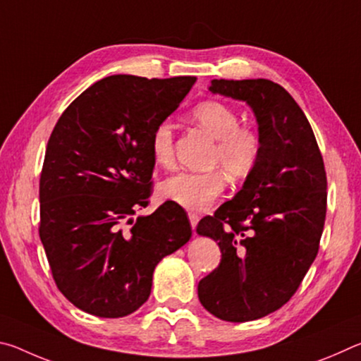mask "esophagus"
<instances>
[{
    "mask_svg": "<svg viewBox=\"0 0 361 361\" xmlns=\"http://www.w3.org/2000/svg\"><path fill=\"white\" fill-rule=\"evenodd\" d=\"M189 221H191V228L194 231L195 226H197V223H199V216L195 215V213H189Z\"/></svg>",
    "mask_w": 361,
    "mask_h": 361,
    "instance_id": "34e87169",
    "label": "esophagus"
}]
</instances>
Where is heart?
Listing matches in <instances>:
<instances>
[{
  "label": "heart",
  "mask_w": 361,
  "mask_h": 361,
  "mask_svg": "<svg viewBox=\"0 0 361 361\" xmlns=\"http://www.w3.org/2000/svg\"><path fill=\"white\" fill-rule=\"evenodd\" d=\"M192 119L215 138L212 164L221 166L232 180H243L253 172L261 157V137L256 129L240 124L234 108L218 100H205L192 108ZM173 126L161 121L151 132L149 149L157 166L170 167L175 159ZM226 180L219 170L204 173L180 172L159 186V194L186 210L202 212L223 194Z\"/></svg>",
  "instance_id": "obj_1"
}]
</instances>
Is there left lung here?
<instances>
[{"label": "left lung", "mask_w": 361, "mask_h": 361, "mask_svg": "<svg viewBox=\"0 0 361 361\" xmlns=\"http://www.w3.org/2000/svg\"><path fill=\"white\" fill-rule=\"evenodd\" d=\"M210 90L252 106L262 143L240 191L197 224L221 250V262L199 282V301L240 323L280 309L301 285L325 226L326 172L312 127L282 85L213 79Z\"/></svg>", "instance_id": "left-lung-1"}]
</instances>
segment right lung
<instances>
[{
    "instance_id": "obj_1",
    "label": "right lung",
    "mask_w": 361,
    "mask_h": 361,
    "mask_svg": "<svg viewBox=\"0 0 361 361\" xmlns=\"http://www.w3.org/2000/svg\"><path fill=\"white\" fill-rule=\"evenodd\" d=\"M194 82L103 78L54 127L39 178V237L57 288L84 312H135L148 301L157 262L192 234L186 212L170 200L132 216L152 194L151 132Z\"/></svg>"
}]
</instances>
